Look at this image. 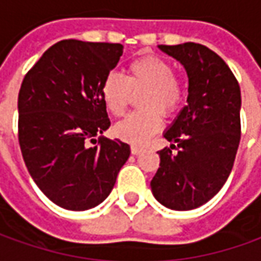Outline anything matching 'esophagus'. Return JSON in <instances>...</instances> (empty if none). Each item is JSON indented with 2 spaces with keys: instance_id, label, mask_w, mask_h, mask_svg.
I'll return each mask as SVG.
<instances>
[{
  "instance_id": "34e87169",
  "label": "esophagus",
  "mask_w": 261,
  "mask_h": 261,
  "mask_svg": "<svg viewBox=\"0 0 261 261\" xmlns=\"http://www.w3.org/2000/svg\"><path fill=\"white\" fill-rule=\"evenodd\" d=\"M142 150H143V149H142L141 146H136V145H132V146H130V152H132V154H135V156H138L139 153H142Z\"/></svg>"
}]
</instances>
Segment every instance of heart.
Here are the masks:
<instances>
[{"mask_svg": "<svg viewBox=\"0 0 261 261\" xmlns=\"http://www.w3.org/2000/svg\"><path fill=\"white\" fill-rule=\"evenodd\" d=\"M139 92L138 105L143 111L130 113L115 125L116 136L134 145L145 143L159 130L161 115L169 116L177 111L185 98V85L169 61L148 55L132 61L125 78L112 72L100 86L103 105L113 116L123 115L132 93Z\"/></svg>", "mask_w": 261, "mask_h": 261, "instance_id": "b5f03b06", "label": "heart"}]
</instances>
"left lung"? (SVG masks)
<instances>
[{
	"mask_svg": "<svg viewBox=\"0 0 261 261\" xmlns=\"http://www.w3.org/2000/svg\"><path fill=\"white\" fill-rule=\"evenodd\" d=\"M159 48L185 66L189 95L188 105L165 132L172 145L158 152L161 163L150 188L169 209L192 210L209 202L231 172L242 134L240 86L227 64L204 45Z\"/></svg>",
	"mask_w": 261,
	"mask_h": 261,
	"instance_id": "left-lung-1",
	"label": "left lung"
}]
</instances>
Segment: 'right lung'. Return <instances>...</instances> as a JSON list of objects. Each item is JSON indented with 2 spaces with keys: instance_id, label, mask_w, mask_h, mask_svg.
<instances>
[{
  "instance_id": "1",
  "label": "right lung",
  "mask_w": 261,
  "mask_h": 261,
  "mask_svg": "<svg viewBox=\"0 0 261 261\" xmlns=\"http://www.w3.org/2000/svg\"><path fill=\"white\" fill-rule=\"evenodd\" d=\"M122 49L120 44L59 41L21 84L19 148L34 182L59 207L81 212L103 202L130 154L119 139H93L111 126L100 86Z\"/></svg>"
}]
</instances>
